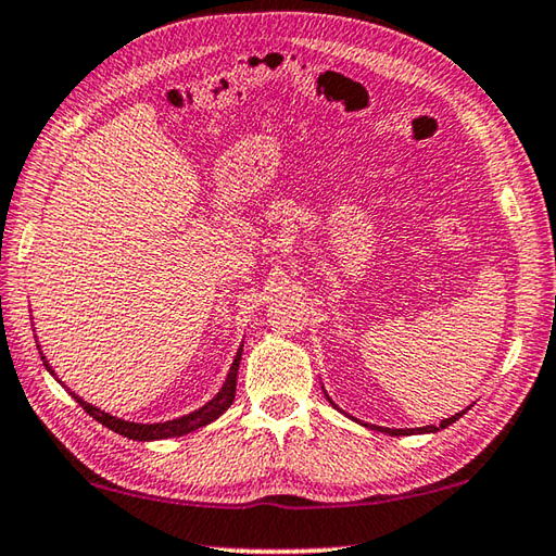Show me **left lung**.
Instances as JSON below:
<instances>
[{"label": "left lung", "mask_w": 556, "mask_h": 556, "mask_svg": "<svg viewBox=\"0 0 556 556\" xmlns=\"http://www.w3.org/2000/svg\"><path fill=\"white\" fill-rule=\"evenodd\" d=\"M327 400H329V394H327ZM331 402V400H329ZM333 404V402H331ZM337 406V404H333ZM469 408V406H467ZM467 408L465 412H459V414H455V416H450V418H445V421H441V426H424V428H382V426H375L377 431L380 433H387V435H412V433H435V431H441V428H447L450 424H455L459 416L463 414H467ZM368 426V424H365Z\"/></svg>", "instance_id": "1"}]
</instances>
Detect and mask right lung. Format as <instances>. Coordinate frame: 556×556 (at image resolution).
<instances>
[{
    "instance_id": "1",
    "label": "right lung",
    "mask_w": 556,
    "mask_h": 556,
    "mask_svg": "<svg viewBox=\"0 0 556 556\" xmlns=\"http://www.w3.org/2000/svg\"><path fill=\"white\" fill-rule=\"evenodd\" d=\"M244 345V343H242ZM242 345H239V351L235 355L232 361V368H229L227 372V380L223 384V390H219L211 402H207L205 406L198 408V412H191L186 414L181 418H174V421H164V424H135V421H125V418H118V416H111L106 412H101V408H97L89 402H84L79 394L70 392L72 396H75L77 404L87 412L89 416L97 418V421L101 426L111 428L113 433L118 435H125L130 438V441H162V438H176V435H186L191 431H198V428H203L207 424H213L215 418L223 416L229 404L235 402V392H237V370H239V361H242ZM40 361H43L46 368L50 370V375H55V370L50 368V363L46 361V355L40 353ZM60 382V380H58Z\"/></svg>"
}]
</instances>
